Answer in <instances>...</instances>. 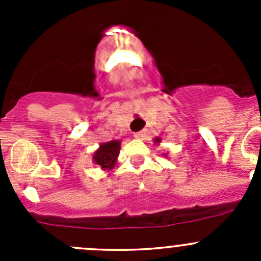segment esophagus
Instances as JSON below:
<instances>
[{
  "label": "esophagus",
  "instance_id": "esophagus-1",
  "mask_svg": "<svg viewBox=\"0 0 261 261\" xmlns=\"http://www.w3.org/2000/svg\"><path fill=\"white\" fill-rule=\"evenodd\" d=\"M145 135H146L145 131H139V133H135V135L134 136H135L136 139H144L145 138Z\"/></svg>",
  "mask_w": 261,
  "mask_h": 261
}]
</instances>
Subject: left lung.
Instances as JSON below:
<instances>
[{"label": "left lung", "instance_id": "obj_1", "mask_svg": "<svg viewBox=\"0 0 261 261\" xmlns=\"http://www.w3.org/2000/svg\"><path fill=\"white\" fill-rule=\"evenodd\" d=\"M154 141H155V143H160V139H159V138H156V139H155Z\"/></svg>", "mask_w": 261, "mask_h": 261}]
</instances>
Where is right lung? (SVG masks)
I'll use <instances>...</instances> for the list:
<instances>
[{"label": "right lung", "instance_id": "1", "mask_svg": "<svg viewBox=\"0 0 261 261\" xmlns=\"http://www.w3.org/2000/svg\"><path fill=\"white\" fill-rule=\"evenodd\" d=\"M118 152H120V141L118 140L101 144L93 154L94 164L99 165L102 169H112L116 164Z\"/></svg>", "mask_w": 261, "mask_h": 261}]
</instances>
